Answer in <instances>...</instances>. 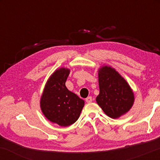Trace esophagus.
Masks as SVG:
<instances>
[{"label": "esophagus", "mask_w": 160, "mask_h": 160, "mask_svg": "<svg viewBox=\"0 0 160 160\" xmlns=\"http://www.w3.org/2000/svg\"><path fill=\"white\" fill-rule=\"evenodd\" d=\"M86 102H87V103H89V102H92V98L91 96L87 97V98H86Z\"/></svg>", "instance_id": "obj_1"}]
</instances>
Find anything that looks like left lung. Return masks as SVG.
<instances>
[{"label":"left lung","instance_id":"1","mask_svg":"<svg viewBox=\"0 0 160 160\" xmlns=\"http://www.w3.org/2000/svg\"><path fill=\"white\" fill-rule=\"evenodd\" d=\"M100 92L96 102L104 113L111 118H118L132 108L133 92L117 71L104 66L98 71Z\"/></svg>","mask_w":160,"mask_h":160}]
</instances>
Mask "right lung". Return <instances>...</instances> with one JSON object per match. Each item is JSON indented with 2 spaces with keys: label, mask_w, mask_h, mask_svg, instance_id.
I'll use <instances>...</instances> for the list:
<instances>
[{
  "label": "right lung",
  "mask_w": 160,
  "mask_h": 160,
  "mask_svg": "<svg viewBox=\"0 0 160 160\" xmlns=\"http://www.w3.org/2000/svg\"><path fill=\"white\" fill-rule=\"evenodd\" d=\"M69 70H56L47 81L41 96L40 108L45 117L61 126H68L78 120L84 101L67 89Z\"/></svg>",
  "instance_id": "obj_1"
}]
</instances>
